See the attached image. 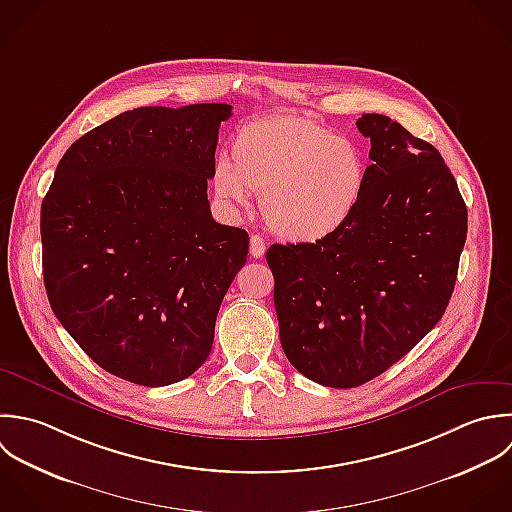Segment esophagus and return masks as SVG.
I'll return each mask as SVG.
<instances>
[{
  "label": "esophagus",
  "instance_id": "1",
  "mask_svg": "<svg viewBox=\"0 0 512 512\" xmlns=\"http://www.w3.org/2000/svg\"><path fill=\"white\" fill-rule=\"evenodd\" d=\"M249 251H251V257L261 259V257L265 255V241H263V237L251 235V239H249Z\"/></svg>",
  "mask_w": 512,
  "mask_h": 512
}]
</instances>
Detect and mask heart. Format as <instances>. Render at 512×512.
<instances>
[{"instance_id":"1","label":"heart","mask_w":512,"mask_h":512,"mask_svg":"<svg viewBox=\"0 0 512 512\" xmlns=\"http://www.w3.org/2000/svg\"><path fill=\"white\" fill-rule=\"evenodd\" d=\"M233 163H213L211 185L221 205H249L261 195L267 227L283 239L315 243L337 233L355 213L365 189L359 147L301 115L279 113L241 125Z\"/></svg>"}]
</instances>
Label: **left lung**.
I'll list each match as a JSON object with an SVG mask.
<instances>
[{
	"label": "left lung",
	"mask_w": 512,
	"mask_h": 512,
	"mask_svg": "<svg viewBox=\"0 0 512 512\" xmlns=\"http://www.w3.org/2000/svg\"><path fill=\"white\" fill-rule=\"evenodd\" d=\"M365 189L351 219L315 243L271 245L281 347L307 379L353 389L403 359L443 317L467 239V205L441 153L365 113Z\"/></svg>",
	"instance_id": "obj_1"
}]
</instances>
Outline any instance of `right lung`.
I'll list each match as a JSON object with an SVG mask.
<instances>
[{
    "instance_id": "obj_1",
    "label": "right lung",
    "mask_w": 512,
    "mask_h": 512,
    "mask_svg": "<svg viewBox=\"0 0 512 512\" xmlns=\"http://www.w3.org/2000/svg\"><path fill=\"white\" fill-rule=\"evenodd\" d=\"M227 103L137 107L79 137L41 203L49 305L107 373L143 387L193 375L247 261L211 217L207 179Z\"/></svg>"
}]
</instances>
